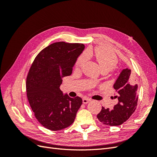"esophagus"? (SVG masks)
Masks as SVG:
<instances>
[{"mask_svg": "<svg viewBox=\"0 0 157 157\" xmlns=\"http://www.w3.org/2000/svg\"><path fill=\"white\" fill-rule=\"evenodd\" d=\"M90 101H91V99H90L88 98L84 97V98L82 99V103H84V104H86V103H89Z\"/></svg>", "mask_w": 157, "mask_h": 157, "instance_id": "1", "label": "esophagus"}]
</instances>
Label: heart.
<instances>
[{
  "mask_svg": "<svg viewBox=\"0 0 157 157\" xmlns=\"http://www.w3.org/2000/svg\"><path fill=\"white\" fill-rule=\"evenodd\" d=\"M95 56L101 71L109 72L115 69L118 60L117 56L112 51L105 47L99 46L95 50ZM88 59V54L84 52L80 54L75 61L76 67H81Z\"/></svg>",
  "mask_w": 157,
  "mask_h": 157,
  "instance_id": "obj_1",
  "label": "heart"
}]
</instances>
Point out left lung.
<instances>
[{
    "label": "left lung",
    "instance_id": "obj_1",
    "mask_svg": "<svg viewBox=\"0 0 157 157\" xmlns=\"http://www.w3.org/2000/svg\"><path fill=\"white\" fill-rule=\"evenodd\" d=\"M132 75L131 70L123 69L117 79L113 87L117 92L118 103L113 109H105L98 114V120L107 126H119L130 117L135 111L138 96L137 95V85Z\"/></svg>",
    "mask_w": 157,
    "mask_h": 157
}]
</instances>
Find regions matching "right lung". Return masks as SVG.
<instances>
[{
  "label": "right lung",
  "mask_w": 157,
  "mask_h": 157,
  "mask_svg": "<svg viewBox=\"0 0 157 157\" xmlns=\"http://www.w3.org/2000/svg\"><path fill=\"white\" fill-rule=\"evenodd\" d=\"M84 49L80 43L58 42L46 47L31 66L26 80L28 101L36 120L52 131L73 124L82 99L63 95L61 78L72 73L73 67Z\"/></svg>",
  "instance_id": "obj_1"
}]
</instances>
